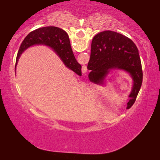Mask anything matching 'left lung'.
<instances>
[{
	"instance_id": "obj_1",
	"label": "left lung",
	"mask_w": 160,
	"mask_h": 160,
	"mask_svg": "<svg viewBox=\"0 0 160 160\" xmlns=\"http://www.w3.org/2000/svg\"><path fill=\"white\" fill-rule=\"evenodd\" d=\"M113 68L129 72L133 80L127 109L135 102L142 82V70L139 51L134 42L116 32L104 31L94 37L91 45L90 58L88 69L89 79L97 83L104 80L109 70Z\"/></svg>"
}]
</instances>
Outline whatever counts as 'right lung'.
<instances>
[{
    "mask_svg": "<svg viewBox=\"0 0 160 160\" xmlns=\"http://www.w3.org/2000/svg\"><path fill=\"white\" fill-rule=\"evenodd\" d=\"M35 44H44L51 47L68 68L78 75H81L82 67L75 58L68 35L63 29L52 26L39 28L28 34L19 48L15 67L21 53L26 48Z\"/></svg>",
    "mask_w": 160,
    "mask_h": 160,
    "instance_id": "obj_1",
    "label": "right lung"
}]
</instances>
